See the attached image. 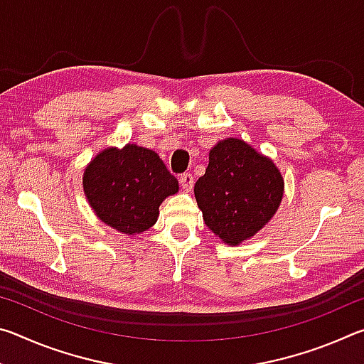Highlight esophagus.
Instances as JSON below:
<instances>
[{"mask_svg": "<svg viewBox=\"0 0 364 364\" xmlns=\"http://www.w3.org/2000/svg\"><path fill=\"white\" fill-rule=\"evenodd\" d=\"M180 184H181V188L186 191V193H189L191 189H193V186H194V178H193V175L191 173H184V175H181L180 176Z\"/></svg>", "mask_w": 364, "mask_h": 364, "instance_id": "obj_1", "label": "esophagus"}]
</instances>
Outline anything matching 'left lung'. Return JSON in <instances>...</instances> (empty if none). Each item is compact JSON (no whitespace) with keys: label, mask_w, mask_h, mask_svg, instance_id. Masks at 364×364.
<instances>
[{"label":"left lung","mask_w":364,"mask_h":364,"mask_svg":"<svg viewBox=\"0 0 364 364\" xmlns=\"http://www.w3.org/2000/svg\"><path fill=\"white\" fill-rule=\"evenodd\" d=\"M284 194L281 171L267 156L237 138L208 152L194 196L205 225L228 245H239L273 218Z\"/></svg>","instance_id":"8db88e82"}]
</instances>
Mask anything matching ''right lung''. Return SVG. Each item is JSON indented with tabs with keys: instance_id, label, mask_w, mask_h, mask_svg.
<instances>
[{
	"instance_id": "add662e5",
	"label": "right lung",
	"mask_w": 364,
	"mask_h": 364,
	"mask_svg": "<svg viewBox=\"0 0 364 364\" xmlns=\"http://www.w3.org/2000/svg\"><path fill=\"white\" fill-rule=\"evenodd\" d=\"M178 189L162 159L136 144L107 147L83 173L85 196L97 218L128 236L156 225L160 204Z\"/></svg>"
}]
</instances>
